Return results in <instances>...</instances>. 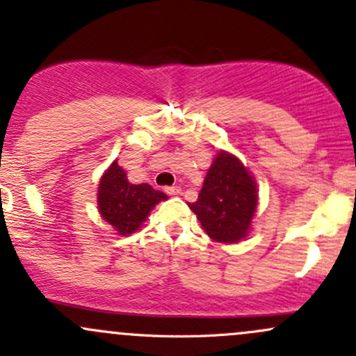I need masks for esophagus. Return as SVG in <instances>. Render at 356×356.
<instances>
[{"mask_svg": "<svg viewBox=\"0 0 356 356\" xmlns=\"http://www.w3.org/2000/svg\"><path fill=\"white\" fill-rule=\"evenodd\" d=\"M165 193L170 194V196H177V194L181 193V188H177V186H170V188H165Z\"/></svg>", "mask_w": 356, "mask_h": 356, "instance_id": "34e87169", "label": "esophagus"}]
</instances>
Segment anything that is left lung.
I'll return each instance as SVG.
<instances>
[{"instance_id":"8db88e82","label":"left lung","mask_w":356,"mask_h":356,"mask_svg":"<svg viewBox=\"0 0 356 356\" xmlns=\"http://www.w3.org/2000/svg\"><path fill=\"white\" fill-rule=\"evenodd\" d=\"M189 208L213 241L235 244L250 230L257 184L237 156L222 149L209 167L197 201Z\"/></svg>"}]
</instances>
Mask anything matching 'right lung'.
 Returning <instances> with one entry per match:
<instances>
[{
	"label": "right lung",
	"mask_w": 356,
	"mask_h": 356,
	"mask_svg": "<svg viewBox=\"0 0 356 356\" xmlns=\"http://www.w3.org/2000/svg\"><path fill=\"white\" fill-rule=\"evenodd\" d=\"M165 200L167 194L155 191L149 184H131L126 170L118 162H112L104 172L97 193L100 215L119 235L140 230L153 207Z\"/></svg>",
	"instance_id": "right-lung-1"
}]
</instances>
